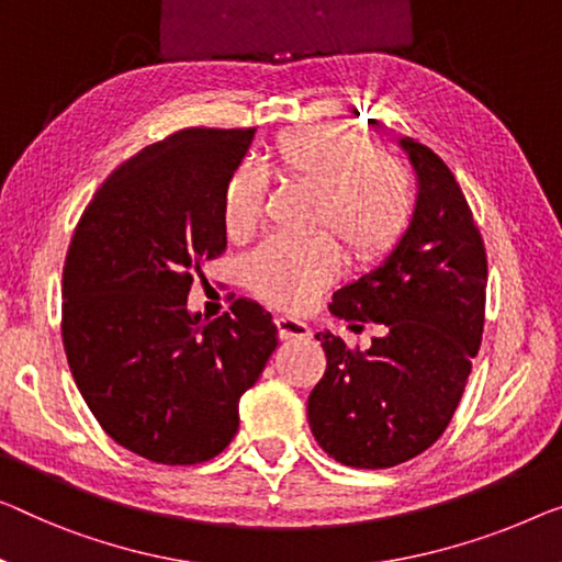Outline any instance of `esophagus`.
<instances>
[{"instance_id":"esophagus-1","label":"esophagus","mask_w":562,"mask_h":562,"mask_svg":"<svg viewBox=\"0 0 562 562\" xmlns=\"http://www.w3.org/2000/svg\"><path fill=\"white\" fill-rule=\"evenodd\" d=\"M274 323H278V335L282 340H297V338H307L310 335L307 325L303 321H297V317L282 315Z\"/></svg>"}]
</instances>
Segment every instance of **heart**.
<instances>
[{"label":"heart","mask_w":562,"mask_h":562,"mask_svg":"<svg viewBox=\"0 0 562 562\" xmlns=\"http://www.w3.org/2000/svg\"><path fill=\"white\" fill-rule=\"evenodd\" d=\"M270 169L315 191L310 227L328 229L356 265L386 257L414 214V179L404 161L379 154L363 133L338 123L300 125L274 138ZM267 196V173L252 164L234 169L222 191V224L232 239L255 229ZM328 237L270 239L245 262V278L267 303L300 310L338 274Z\"/></svg>","instance_id":"obj_1"}]
</instances>
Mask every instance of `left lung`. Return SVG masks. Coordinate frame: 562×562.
Segmentation results:
<instances>
[{
    "label": "left lung",
    "mask_w": 562,
    "mask_h": 562,
    "mask_svg": "<svg viewBox=\"0 0 562 562\" xmlns=\"http://www.w3.org/2000/svg\"><path fill=\"white\" fill-rule=\"evenodd\" d=\"M416 206L391 255L333 295L330 313L383 325L371 348L317 333L328 358L307 398L315 441L335 462L386 469L431 447L462 398L482 342L487 252L472 209L431 148L401 138Z\"/></svg>",
    "instance_id": "left-lung-1"
}]
</instances>
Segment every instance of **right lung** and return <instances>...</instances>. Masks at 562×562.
<instances>
[{
    "instance_id": "add662e5",
    "label": "right lung",
    "mask_w": 562,
    "mask_h": 562,
    "mask_svg": "<svg viewBox=\"0 0 562 562\" xmlns=\"http://www.w3.org/2000/svg\"><path fill=\"white\" fill-rule=\"evenodd\" d=\"M255 128H183L121 164L82 212L63 267V346L103 431L156 464H199L239 426L278 348L252 300L201 321L191 282L227 247L222 191Z\"/></svg>"
}]
</instances>
